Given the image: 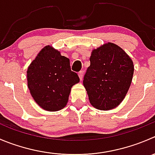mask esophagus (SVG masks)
<instances>
[{
	"instance_id": "obj_1",
	"label": "esophagus",
	"mask_w": 155,
	"mask_h": 155,
	"mask_svg": "<svg viewBox=\"0 0 155 155\" xmlns=\"http://www.w3.org/2000/svg\"><path fill=\"white\" fill-rule=\"evenodd\" d=\"M79 77L80 79V80H82V77H83V71H79Z\"/></svg>"
}]
</instances>
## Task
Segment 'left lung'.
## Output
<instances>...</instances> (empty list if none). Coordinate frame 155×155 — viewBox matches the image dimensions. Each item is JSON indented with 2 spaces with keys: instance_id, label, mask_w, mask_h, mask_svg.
Wrapping results in <instances>:
<instances>
[{
  "instance_id": "left-lung-1",
  "label": "left lung",
  "mask_w": 155,
  "mask_h": 155,
  "mask_svg": "<svg viewBox=\"0 0 155 155\" xmlns=\"http://www.w3.org/2000/svg\"><path fill=\"white\" fill-rule=\"evenodd\" d=\"M133 72V61L117 45L109 42L93 51L83 79L91 105L101 110L117 107L130 88Z\"/></svg>"
}]
</instances>
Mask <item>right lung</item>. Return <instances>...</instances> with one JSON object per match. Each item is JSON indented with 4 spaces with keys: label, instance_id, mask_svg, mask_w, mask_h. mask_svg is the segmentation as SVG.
Listing matches in <instances>:
<instances>
[{
    "label": "right lung",
    "instance_id": "add662e5",
    "mask_svg": "<svg viewBox=\"0 0 155 155\" xmlns=\"http://www.w3.org/2000/svg\"><path fill=\"white\" fill-rule=\"evenodd\" d=\"M27 80L36 103L46 110L57 111L66 106L72 86L79 78L71 70L70 60L48 45L28 67Z\"/></svg>",
    "mask_w": 155,
    "mask_h": 155
}]
</instances>
